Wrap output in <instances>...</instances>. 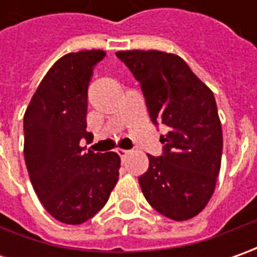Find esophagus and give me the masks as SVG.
I'll return each mask as SVG.
<instances>
[{"mask_svg":"<svg viewBox=\"0 0 257 257\" xmlns=\"http://www.w3.org/2000/svg\"><path fill=\"white\" fill-rule=\"evenodd\" d=\"M117 153H118V156H120V157H121V159H125V157H127V156H128V154H130V150H124V149H118V150H117Z\"/></svg>","mask_w":257,"mask_h":257,"instance_id":"1","label":"esophagus"}]
</instances>
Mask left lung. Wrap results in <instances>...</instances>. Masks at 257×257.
I'll return each mask as SVG.
<instances>
[{"label": "left lung", "mask_w": 257, "mask_h": 257, "mask_svg": "<svg viewBox=\"0 0 257 257\" xmlns=\"http://www.w3.org/2000/svg\"><path fill=\"white\" fill-rule=\"evenodd\" d=\"M115 54L140 83L152 120L169 127L160 137L163 156L147 154L142 192L160 214L189 220L209 203L220 172L223 133L213 91L179 55L157 50Z\"/></svg>", "instance_id": "8db88e82"}]
</instances>
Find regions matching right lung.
Segmentation results:
<instances>
[{
    "mask_svg": "<svg viewBox=\"0 0 257 257\" xmlns=\"http://www.w3.org/2000/svg\"><path fill=\"white\" fill-rule=\"evenodd\" d=\"M103 50L70 53L44 75L24 114V157L45 210L58 222L81 224L107 203L118 182L120 156L80 146L85 130L87 90Z\"/></svg>",
    "mask_w": 257,
    "mask_h": 257,
    "instance_id": "1",
    "label": "right lung"
}]
</instances>
